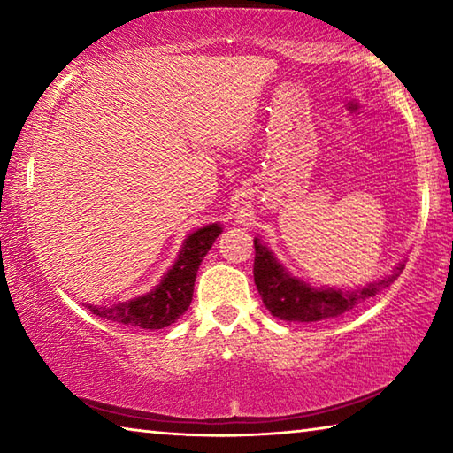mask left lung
<instances>
[{
	"instance_id": "left-lung-1",
	"label": "left lung",
	"mask_w": 453,
	"mask_h": 453,
	"mask_svg": "<svg viewBox=\"0 0 453 453\" xmlns=\"http://www.w3.org/2000/svg\"><path fill=\"white\" fill-rule=\"evenodd\" d=\"M254 245V280L259 296H262V302L272 316L286 321H321L342 316V313L357 308L359 303L380 294L383 288L392 286L405 265L400 262L392 273L356 289L327 286L316 288L289 273L280 259L273 256V251L259 242V237H256Z\"/></svg>"
}]
</instances>
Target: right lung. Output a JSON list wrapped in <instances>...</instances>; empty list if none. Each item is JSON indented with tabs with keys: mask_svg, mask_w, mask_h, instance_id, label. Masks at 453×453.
<instances>
[{
	"mask_svg": "<svg viewBox=\"0 0 453 453\" xmlns=\"http://www.w3.org/2000/svg\"><path fill=\"white\" fill-rule=\"evenodd\" d=\"M221 229L224 227L219 224H208L191 232L183 240L173 265L148 294L113 305L86 303V308L99 318L124 326L142 329H164L172 326L189 308L199 264L221 234Z\"/></svg>",
	"mask_w": 453,
	"mask_h": 453,
	"instance_id": "add662e5",
	"label": "right lung"
}]
</instances>
